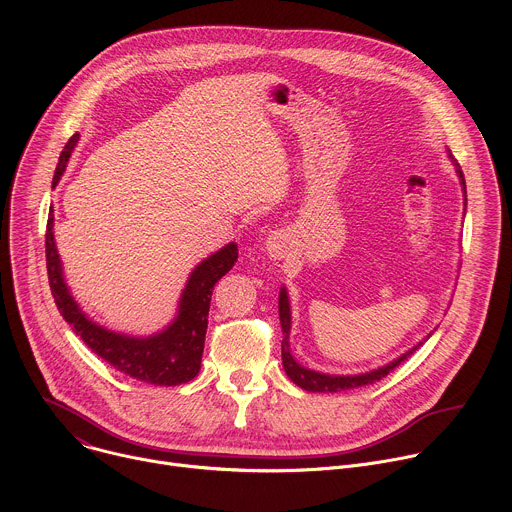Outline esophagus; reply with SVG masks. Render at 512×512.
I'll use <instances>...</instances> for the list:
<instances>
[{
	"mask_svg": "<svg viewBox=\"0 0 512 512\" xmlns=\"http://www.w3.org/2000/svg\"><path fill=\"white\" fill-rule=\"evenodd\" d=\"M265 249H267V253H269L273 259H281V257L287 253V249H289V239H287V235H285L283 231L271 233V235L267 237Z\"/></svg>",
	"mask_w": 512,
	"mask_h": 512,
	"instance_id": "esophagus-1",
	"label": "esophagus"
}]
</instances>
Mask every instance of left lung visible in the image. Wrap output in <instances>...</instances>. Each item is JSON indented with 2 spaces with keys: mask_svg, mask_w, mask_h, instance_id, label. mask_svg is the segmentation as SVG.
I'll return each instance as SVG.
<instances>
[{
  "mask_svg": "<svg viewBox=\"0 0 512 512\" xmlns=\"http://www.w3.org/2000/svg\"><path fill=\"white\" fill-rule=\"evenodd\" d=\"M452 158V154H450ZM456 172L460 176L464 194H466V180H464V172L458 166V162L452 158ZM279 322H281V332H283V340H281V360H283V369L287 373V377L294 381L298 387H302L304 391L310 393H338V391H348V389H356V387H364V385H373L375 381H381L383 377H387L393 369H397L401 362H405L423 342H419L417 346H413L411 350H407L405 354H401L399 358H395L393 362L385 364V367H379L371 373H362V375H326V373H318L312 369L302 367V364L291 356L289 350V330H291V312H289V300H287V291L285 287H281L279 291Z\"/></svg>",
  "mask_w": 512,
  "mask_h": 512,
  "instance_id": "left-lung-1",
  "label": "left lung"
}]
</instances>
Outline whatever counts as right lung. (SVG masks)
I'll list each match as a JSON object with an SVG mask.
<instances>
[{
    "instance_id": "obj_1",
    "label": "right lung",
    "mask_w": 512,
    "mask_h": 512,
    "mask_svg": "<svg viewBox=\"0 0 512 512\" xmlns=\"http://www.w3.org/2000/svg\"><path fill=\"white\" fill-rule=\"evenodd\" d=\"M79 141V133L72 135L60 154L52 186L58 184L60 176L66 170L68 158ZM54 214L48 212L46 225V267L48 281L56 308L60 316L72 326L77 336L107 360L119 373L160 387H176L192 381L200 371V360L204 352V336L208 328V310L210 298L216 281L227 275L239 259V249L235 243H229L221 251H216L204 259L188 277V283L182 291L178 304V316L174 322L154 336H127L107 330L95 324L70 296L64 283L62 263L54 245Z\"/></svg>"
}]
</instances>
